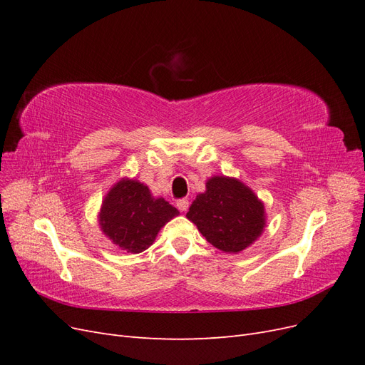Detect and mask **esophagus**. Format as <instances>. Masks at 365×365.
Here are the masks:
<instances>
[{
	"instance_id": "1",
	"label": "esophagus",
	"mask_w": 365,
	"mask_h": 365,
	"mask_svg": "<svg viewBox=\"0 0 365 365\" xmlns=\"http://www.w3.org/2000/svg\"><path fill=\"white\" fill-rule=\"evenodd\" d=\"M176 207L180 208V212H187V208H189V201H187L185 197L184 200H178L176 201Z\"/></svg>"
}]
</instances>
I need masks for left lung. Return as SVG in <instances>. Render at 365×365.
I'll return each mask as SVG.
<instances>
[{
  "label": "left lung",
  "mask_w": 365,
  "mask_h": 365,
  "mask_svg": "<svg viewBox=\"0 0 365 365\" xmlns=\"http://www.w3.org/2000/svg\"><path fill=\"white\" fill-rule=\"evenodd\" d=\"M187 219L217 250L237 254L256 242L267 225L264 205L247 184L237 178L216 175L197 193Z\"/></svg>",
  "instance_id": "1"
}]
</instances>
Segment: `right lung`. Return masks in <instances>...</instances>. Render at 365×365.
I'll list each match as a JSON object with an SVG mask.
<instances>
[{"mask_svg": "<svg viewBox=\"0 0 365 365\" xmlns=\"http://www.w3.org/2000/svg\"><path fill=\"white\" fill-rule=\"evenodd\" d=\"M180 212L164 197H155L146 184L121 178L105 195L98 225L113 244L126 252L148 250L158 231Z\"/></svg>", "mask_w": 365, "mask_h": 365, "instance_id": "1", "label": "right lung"}]
</instances>
